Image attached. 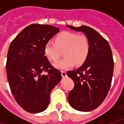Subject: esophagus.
I'll use <instances>...</instances> for the list:
<instances>
[{
	"mask_svg": "<svg viewBox=\"0 0 124 124\" xmlns=\"http://www.w3.org/2000/svg\"><path fill=\"white\" fill-rule=\"evenodd\" d=\"M61 75H62V78H66V73L65 71H61Z\"/></svg>",
	"mask_w": 124,
	"mask_h": 124,
	"instance_id": "esophagus-1",
	"label": "esophagus"
}]
</instances>
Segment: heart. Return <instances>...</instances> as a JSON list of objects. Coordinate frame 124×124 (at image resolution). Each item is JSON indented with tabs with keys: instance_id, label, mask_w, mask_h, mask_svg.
Here are the masks:
<instances>
[{
	"instance_id": "heart-1",
	"label": "heart",
	"mask_w": 124,
	"mask_h": 124,
	"mask_svg": "<svg viewBox=\"0 0 124 124\" xmlns=\"http://www.w3.org/2000/svg\"><path fill=\"white\" fill-rule=\"evenodd\" d=\"M91 45L87 37L79 36L75 33L63 31L55 38V43L49 40L44 46V54L50 60H57L60 54V50H64V58L54 64L55 68L67 70L74 64L82 65L90 53Z\"/></svg>"
}]
</instances>
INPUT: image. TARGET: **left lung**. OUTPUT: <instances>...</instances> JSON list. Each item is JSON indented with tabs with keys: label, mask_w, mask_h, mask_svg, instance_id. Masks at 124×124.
<instances>
[{
	"label": "left lung",
	"mask_w": 124,
	"mask_h": 124,
	"mask_svg": "<svg viewBox=\"0 0 124 124\" xmlns=\"http://www.w3.org/2000/svg\"><path fill=\"white\" fill-rule=\"evenodd\" d=\"M66 27L82 32L90 42V53L86 62L67 75L74 81V88L68 100L75 110L88 112L99 107L109 91L113 78L114 62L110 46L95 29L88 26Z\"/></svg>",
	"instance_id": "obj_1"
}]
</instances>
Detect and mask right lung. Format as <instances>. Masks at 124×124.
Here are the masks:
<instances>
[{"label":"right lung","mask_w":124,"mask_h":124,"mask_svg":"<svg viewBox=\"0 0 124 124\" xmlns=\"http://www.w3.org/2000/svg\"><path fill=\"white\" fill-rule=\"evenodd\" d=\"M60 29L49 24H32L11 42L7 53V79L17 103L26 111L38 113L47 108L50 93L62 79L44 54L46 42ZM48 73L45 75L43 72Z\"/></svg>","instance_id":"obj_1"}]
</instances>
